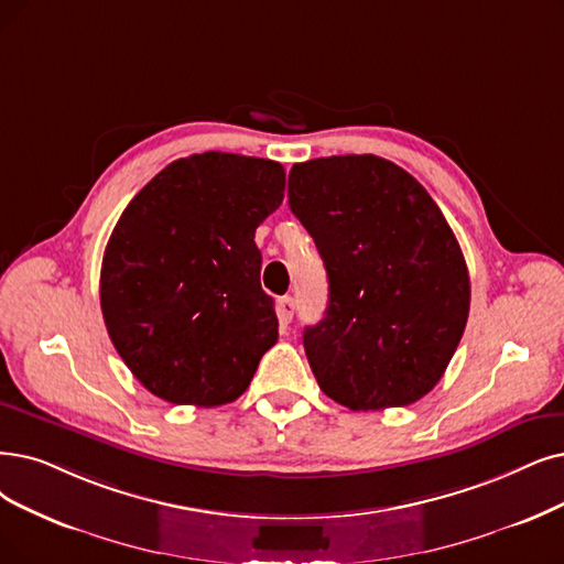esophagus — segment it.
<instances>
[{
  "instance_id": "1",
  "label": "esophagus",
  "mask_w": 564,
  "mask_h": 564,
  "mask_svg": "<svg viewBox=\"0 0 564 564\" xmlns=\"http://www.w3.org/2000/svg\"><path fill=\"white\" fill-rule=\"evenodd\" d=\"M294 299L291 296H282L280 301H278V317H280V322L282 324H289L291 319H294Z\"/></svg>"
}]
</instances>
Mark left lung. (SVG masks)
I'll return each instance as SVG.
<instances>
[{
    "instance_id": "1",
    "label": "left lung",
    "mask_w": 564,
    "mask_h": 564,
    "mask_svg": "<svg viewBox=\"0 0 564 564\" xmlns=\"http://www.w3.org/2000/svg\"><path fill=\"white\" fill-rule=\"evenodd\" d=\"M289 208L324 259L328 307L303 345L319 389L354 412L435 389L469 314L460 245L416 177L375 154L294 164Z\"/></svg>"
}]
</instances>
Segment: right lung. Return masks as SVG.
Returning <instances> with one entry per match:
<instances>
[{
    "label": "right lung",
    "mask_w": 564,
    "mask_h": 564,
    "mask_svg": "<svg viewBox=\"0 0 564 564\" xmlns=\"http://www.w3.org/2000/svg\"><path fill=\"white\" fill-rule=\"evenodd\" d=\"M284 183L278 162L192 154L156 173L118 219L101 312L127 368L156 398L234 402L278 343L254 231L280 208Z\"/></svg>",
    "instance_id": "obj_1"
}]
</instances>
